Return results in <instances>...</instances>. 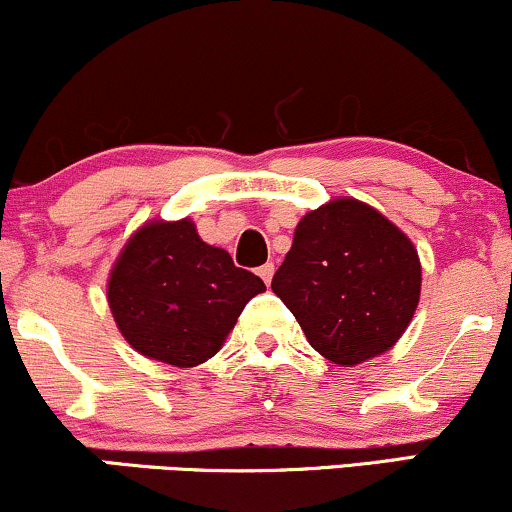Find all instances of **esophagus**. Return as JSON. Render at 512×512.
Masks as SVG:
<instances>
[{
	"label": "esophagus",
	"mask_w": 512,
	"mask_h": 512,
	"mask_svg": "<svg viewBox=\"0 0 512 512\" xmlns=\"http://www.w3.org/2000/svg\"><path fill=\"white\" fill-rule=\"evenodd\" d=\"M257 274H260L262 276V281H264V284H272V276H274V264L272 262H267V264H262V267L260 269H257Z\"/></svg>",
	"instance_id": "obj_1"
}]
</instances>
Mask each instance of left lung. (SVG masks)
<instances>
[{"mask_svg":"<svg viewBox=\"0 0 512 512\" xmlns=\"http://www.w3.org/2000/svg\"><path fill=\"white\" fill-rule=\"evenodd\" d=\"M272 291L317 354L351 368L390 351L421 296V260L404 231L366 202L337 197L298 221Z\"/></svg>","mask_w":512,"mask_h":512,"instance_id":"1","label":"left lung"}]
</instances>
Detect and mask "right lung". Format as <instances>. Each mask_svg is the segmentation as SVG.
I'll use <instances>...</instances> for the list:
<instances>
[{"instance_id": "right-lung-1", "label": "right lung", "mask_w": 512, "mask_h": 512, "mask_svg": "<svg viewBox=\"0 0 512 512\" xmlns=\"http://www.w3.org/2000/svg\"><path fill=\"white\" fill-rule=\"evenodd\" d=\"M260 276L204 243L192 219L146 221L108 276V305L122 337L151 361L195 368L221 349Z\"/></svg>"}]
</instances>
